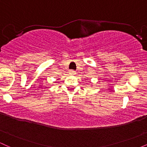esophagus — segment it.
I'll return each instance as SVG.
<instances>
[{
  "label": "esophagus",
  "instance_id": "1",
  "mask_svg": "<svg viewBox=\"0 0 147 147\" xmlns=\"http://www.w3.org/2000/svg\"><path fill=\"white\" fill-rule=\"evenodd\" d=\"M69 74L71 75H74L76 74V72L75 71V70H70V71H69Z\"/></svg>",
  "mask_w": 147,
  "mask_h": 147
}]
</instances>
